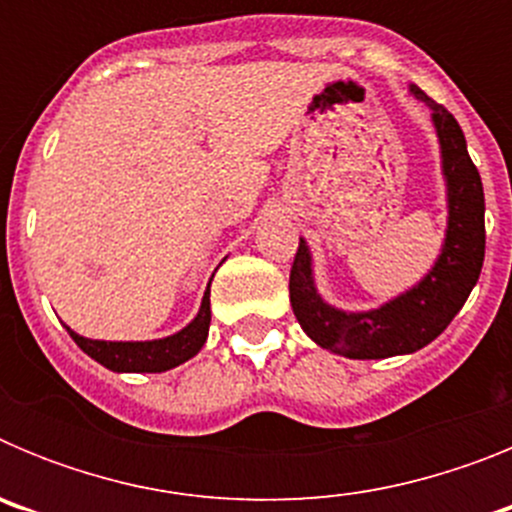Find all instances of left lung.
Segmentation results:
<instances>
[{"label": "left lung", "instance_id": "left-lung-1", "mask_svg": "<svg viewBox=\"0 0 512 512\" xmlns=\"http://www.w3.org/2000/svg\"><path fill=\"white\" fill-rule=\"evenodd\" d=\"M413 94L433 110L449 184V230L436 266L418 287L369 312H343L320 300L302 238L289 271V302L302 330L318 346L348 359H387L428 346L464 307L485 261V192L464 133L443 104L418 87Z\"/></svg>", "mask_w": 512, "mask_h": 512}]
</instances>
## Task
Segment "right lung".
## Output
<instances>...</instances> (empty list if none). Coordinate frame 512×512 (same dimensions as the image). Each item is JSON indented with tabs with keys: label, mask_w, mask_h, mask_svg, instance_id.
<instances>
[{
	"label": "right lung",
	"mask_w": 512,
	"mask_h": 512,
	"mask_svg": "<svg viewBox=\"0 0 512 512\" xmlns=\"http://www.w3.org/2000/svg\"><path fill=\"white\" fill-rule=\"evenodd\" d=\"M76 346L94 361L112 369V372H166L174 366L184 364L192 359L207 341V330H210V289L202 297V307L197 318L184 330L174 333L169 338H158V341H92L71 328H66Z\"/></svg>",
	"instance_id": "add662e5"
}]
</instances>
